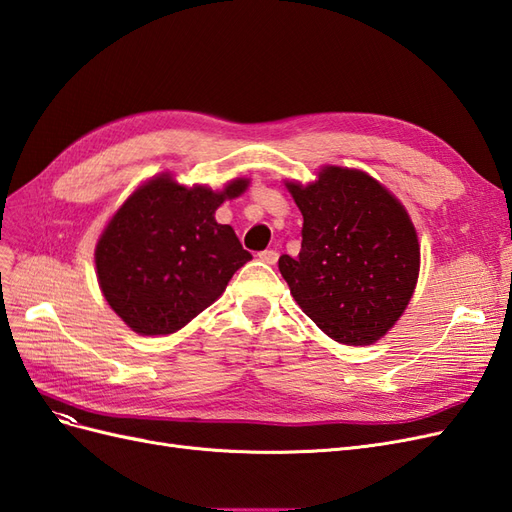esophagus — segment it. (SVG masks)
<instances>
[{
  "instance_id": "34e87169",
  "label": "esophagus",
  "mask_w": 512,
  "mask_h": 512,
  "mask_svg": "<svg viewBox=\"0 0 512 512\" xmlns=\"http://www.w3.org/2000/svg\"><path fill=\"white\" fill-rule=\"evenodd\" d=\"M258 258H260L262 262H265V265H275L277 258H280V254H277L275 250H265V252L258 254Z\"/></svg>"
}]
</instances>
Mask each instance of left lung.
<instances>
[{
  "label": "left lung",
  "mask_w": 512,
  "mask_h": 512,
  "mask_svg": "<svg viewBox=\"0 0 512 512\" xmlns=\"http://www.w3.org/2000/svg\"><path fill=\"white\" fill-rule=\"evenodd\" d=\"M288 190L303 213L299 256H280L294 301L335 342L374 344L416 286L421 247L406 209L376 179L337 166Z\"/></svg>",
  "instance_id": "left-lung-1"
}]
</instances>
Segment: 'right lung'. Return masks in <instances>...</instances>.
I'll list each match as a JSON object with an SVG mask.
<instances>
[{
	"mask_svg": "<svg viewBox=\"0 0 512 512\" xmlns=\"http://www.w3.org/2000/svg\"><path fill=\"white\" fill-rule=\"evenodd\" d=\"M224 192L188 190L162 175L138 188L106 226L96 247L98 282L123 322L141 335H168L185 327L224 292L252 254L235 230L215 222Z\"/></svg>",
	"mask_w": 512,
	"mask_h": 512,
	"instance_id": "1",
	"label": "right lung"
}]
</instances>
